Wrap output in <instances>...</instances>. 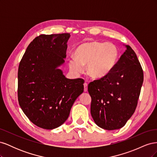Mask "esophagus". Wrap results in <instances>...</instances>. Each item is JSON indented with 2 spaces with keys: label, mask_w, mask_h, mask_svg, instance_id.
Listing matches in <instances>:
<instances>
[{
  "label": "esophagus",
  "mask_w": 157,
  "mask_h": 157,
  "mask_svg": "<svg viewBox=\"0 0 157 157\" xmlns=\"http://www.w3.org/2000/svg\"><path fill=\"white\" fill-rule=\"evenodd\" d=\"M84 92H87L88 90V83L87 82H84Z\"/></svg>",
  "instance_id": "esophagus-1"
}]
</instances>
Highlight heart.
I'll use <instances>...</instances> for the list:
<instances>
[{
    "mask_svg": "<svg viewBox=\"0 0 157 157\" xmlns=\"http://www.w3.org/2000/svg\"><path fill=\"white\" fill-rule=\"evenodd\" d=\"M75 58L69 61L70 69L79 73L87 64V72L92 77H105L115 67L119 58V49L110 42L88 41L80 44L74 51Z\"/></svg>",
    "mask_w": 157,
    "mask_h": 157,
    "instance_id": "b5f03b06",
    "label": "heart"
}]
</instances>
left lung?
Here are the masks:
<instances>
[{
    "label": "left lung",
    "mask_w": 157,
    "mask_h": 157,
    "mask_svg": "<svg viewBox=\"0 0 157 157\" xmlns=\"http://www.w3.org/2000/svg\"><path fill=\"white\" fill-rule=\"evenodd\" d=\"M105 77L88 86L90 112L96 124L107 130L124 126L135 112L144 82V71L129 45Z\"/></svg>",
    "instance_id": "left-lung-1"
}]
</instances>
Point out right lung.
I'll list each match as a JSON object with an SVG mask.
<instances>
[{
	"label": "right lung",
	"instance_id": "right-lung-1",
	"mask_svg": "<svg viewBox=\"0 0 157 157\" xmlns=\"http://www.w3.org/2000/svg\"><path fill=\"white\" fill-rule=\"evenodd\" d=\"M70 36V33L36 36L19 65V104L30 121L43 129L64 123L84 91V79H68L58 69L65 61Z\"/></svg>",
	"mask_w": 157,
	"mask_h": 157
}]
</instances>
